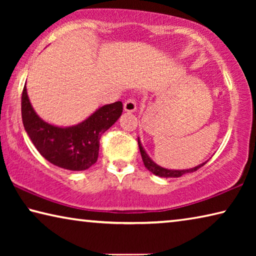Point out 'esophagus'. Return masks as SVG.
<instances>
[{"label": "esophagus", "mask_w": 256, "mask_h": 256, "mask_svg": "<svg viewBox=\"0 0 256 256\" xmlns=\"http://www.w3.org/2000/svg\"><path fill=\"white\" fill-rule=\"evenodd\" d=\"M136 99H134L133 97L128 98L124 102V110L128 112H136Z\"/></svg>", "instance_id": "obj_1"}]
</instances>
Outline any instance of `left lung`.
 <instances>
[{
	"instance_id": "obj_1",
	"label": "left lung",
	"mask_w": 256,
	"mask_h": 256,
	"mask_svg": "<svg viewBox=\"0 0 256 256\" xmlns=\"http://www.w3.org/2000/svg\"><path fill=\"white\" fill-rule=\"evenodd\" d=\"M138 149H140V152H141V157H142V160H144V164L146 170H148L149 172H152V174L157 175V176H160V177H180L182 175L186 174V172H193L198 170V168H201L202 166H204V164L208 162H203L201 164H198V166L194 167V168H190V170H166V168H162L158 166L157 164H154L152 160H151L149 158V156L146 154V151L144 149V146H142L140 140H138Z\"/></svg>"
}]
</instances>
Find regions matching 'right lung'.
Returning <instances> with one entry per match:
<instances>
[{
    "label": "right lung",
    "mask_w": 256,
    "mask_h": 256,
    "mask_svg": "<svg viewBox=\"0 0 256 256\" xmlns=\"http://www.w3.org/2000/svg\"><path fill=\"white\" fill-rule=\"evenodd\" d=\"M123 104L116 102L99 108L84 122L58 128L42 120L29 102L26 84L21 96V116L26 132L42 157L68 170H86L97 162L99 140L122 115Z\"/></svg>",
    "instance_id": "add662e5"
}]
</instances>
